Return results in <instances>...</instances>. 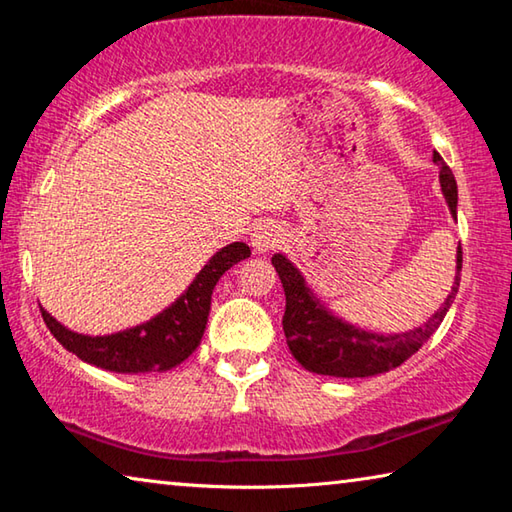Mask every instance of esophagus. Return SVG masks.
I'll return each mask as SVG.
<instances>
[{"instance_id": "obj_1", "label": "esophagus", "mask_w": 512, "mask_h": 512, "mask_svg": "<svg viewBox=\"0 0 512 512\" xmlns=\"http://www.w3.org/2000/svg\"><path fill=\"white\" fill-rule=\"evenodd\" d=\"M282 241H284V230L273 221L257 223L253 232H250V244H253V250L259 255H264V253H268V250L277 248Z\"/></svg>"}]
</instances>
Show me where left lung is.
<instances>
[{"mask_svg":"<svg viewBox=\"0 0 512 512\" xmlns=\"http://www.w3.org/2000/svg\"><path fill=\"white\" fill-rule=\"evenodd\" d=\"M433 162L440 167V192L445 196L449 214L456 219L458 207V187L452 169L438 153H433ZM280 282L287 296V309H284L282 327L287 336V345L302 368L316 375L329 377H375L388 372L418 352L429 336L436 332L447 316L449 307L458 293L461 284L463 253L461 244L456 248V275L452 282V291L447 293L443 305L422 323L406 332H375L357 323H350L343 316L334 314L318 293L309 287L307 277L300 268L291 262L284 253H275L271 257Z\"/></svg>","mask_w":512,"mask_h":512,"instance_id":"left-lung-1","label":"left lung"}]
</instances>
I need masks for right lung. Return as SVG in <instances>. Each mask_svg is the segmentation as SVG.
<instances>
[{
  "label": "right lung",
  "instance_id": "obj_1",
  "mask_svg": "<svg viewBox=\"0 0 512 512\" xmlns=\"http://www.w3.org/2000/svg\"><path fill=\"white\" fill-rule=\"evenodd\" d=\"M246 257H250V248L244 241L219 248L169 307L121 332L81 334L58 323L45 307L40 311L56 341L90 366L124 375L164 372L180 366L198 348L210 316L216 282Z\"/></svg>",
  "mask_w": 512,
  "mask_h": 512
}]
</instances>
